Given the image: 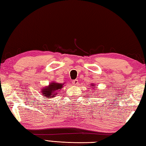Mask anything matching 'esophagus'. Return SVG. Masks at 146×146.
I'll return each instance as SVG.
<instances>
[{
	"mask_svg": "<svg viewBox=\"0 0 146 146\" xmlns=\"http://www.w3.org/2000/svg\"><path fill=\"white\" fill-rule=\"evenodd\" d=\"M73 85L77 86L78 84V80H73Z\"/></svg>",
	"mask_w": 146,
	"mask_h": 146,
	"instance_id": "34e87169",
	"label": "esophagus"
}]
</instances>
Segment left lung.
Returning <instances> with one entry per match:
<instances>
[{
  "instance_id": "8db88e82",
  "label": "left lung",
  "mask_w": 146,
  "mask_h": 146,
  "mask_svg": "<svg viewBox=\"0 0 146 146\" xmlns=\"http://www.w3.org/2000/svg\"><path fill=\"white\" fill-rule=\"evenodd\" d=\"M91 85H92V86H93H93H94V85L93 84H91Z\"/></svg>"
}]
</instances>
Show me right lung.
Here are the masks:
<instances>
[{"mask_svg":"<svg viewBox=\"0 0 146 146\" xmlns=\"http://www.w3.org/2000/svg\"><path fill=\"white\" fill-rule=\"evenodd\" d=\"M64 84H59L56 82H51L48 86L40 90L41 95L46 98H53L57 95L60 90L63 88Z\"/></svg>","mask_w":146,"mask_h":146,"instance_id":"right-lung-1","label":"right lung"}]
</instances>
